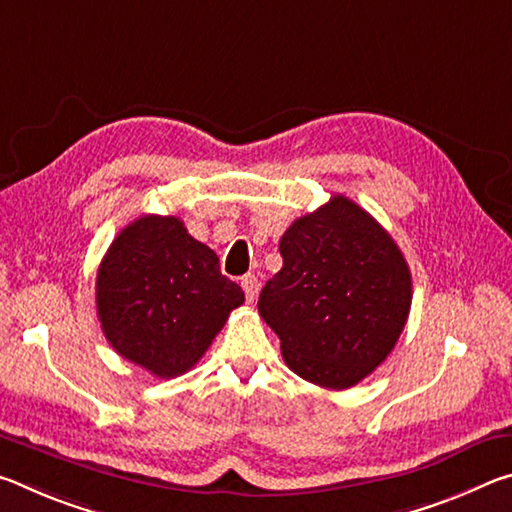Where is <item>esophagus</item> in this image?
<instances>
[{
  "label": "esophagus",
  "instance_id": "esophagus-1",
  "mask_svg": "<svg viewBox=\"0 0 512 512\" xmlns=\"http://www.w3.org/2000/svg\"><path fill=\"white\" fill-rule=\"evenodd\" d=\"M241 289H244V293H246V300H248V302H253V300L257 298V291H259L257 275L248 273V275L241 277Z\"/></svg>",
  "mask_w": 512,
  "mask_h": 512
}]
</instances>
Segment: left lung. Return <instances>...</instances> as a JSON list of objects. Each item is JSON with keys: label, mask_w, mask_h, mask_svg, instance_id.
<instances>
[{"label": "left lung", "mask_w": 512, "mask_h": 512, "mask_svg": "<svg viewBox=\"0 0 512 512\" xmlns=\"http://www.w3.org/2000/svg\"><path fill=\"white\" fill-rule=\"evenodd\" d=\"M282 268L259 293L287 366L350 388L391 354L411 309V271L393 237L345 196L300 216L280 239Z\"/></svg>", "instance_id": "obj_1"}]
</instances>
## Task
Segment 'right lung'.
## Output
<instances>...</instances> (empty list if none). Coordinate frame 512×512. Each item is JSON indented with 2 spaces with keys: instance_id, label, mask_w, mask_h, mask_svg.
Masks as SVG:
<instances>
[{
  "instance_id": "1",
  "label": "right lung",
  "mask_w": 512,
  "mask_h": 512,
  "mask_svg": "<svg viewBox=\"0 0 512 512\" xmlns=\"http://www.w3.org/2000/svg\"><path fill=\"white\" fill-rule=\"evenodd\" d=\"M244 291L178 216L144 214L112 241L97 271V314L121 357L160 379L194 368Z\"/></svg>"
}]
</instances>
